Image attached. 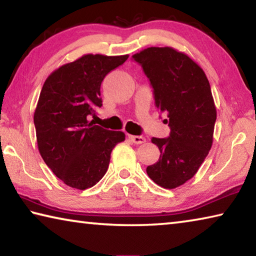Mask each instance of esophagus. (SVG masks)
Instances as JSON below:
<instances>
[{"instance_id":"1","label":"esophagus","mask_w":256,"mask_h":256,"mask_svg":"<svg viewBox=\"0 0 256 256\" xmlns=\"http://www.w3.org/2000/svg\"><path fill=\"white\" fill-rule=\"evenodd\" d=\"M128 138L136 144H142L146 142V138L142 136H128Z\"/></svg>"}]
</instances>
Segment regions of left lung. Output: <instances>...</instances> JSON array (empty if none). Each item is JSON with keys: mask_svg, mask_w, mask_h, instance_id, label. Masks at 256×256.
I'll list each match as a JSON object with an SVG mask.
<instances>
[{"mask_svg": "<svg viewBox=\"0 0 256 256\" xmlns=\"http://www.w3.org/2000/svg\"><path fill=\"white\" fill-rule=\"evenodd\" d=\"M154 88L158 110L167 114L166 138H152L160 157L146 174L164 188H176L196 174L214 142L216 110L209 80L196 62L172 47L134 54Z\"/></svg>", "mask_w": 256, "mask_h": 256, "instance_id": "8db88e82", "label": "left lung"}]
</instances>
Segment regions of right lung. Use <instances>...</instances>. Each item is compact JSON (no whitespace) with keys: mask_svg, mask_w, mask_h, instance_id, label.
Segmentation results:
<instances>
[{"mask_svg":"<svg viewBox=\"0 0 256 256\" xmlns=\"http://www.w3.org/2000/svg\"><path fill=\"white\" fill-rule=\"evenodd\" d=\"M128 55L86 54L56 68L42 86L34 114L38 150L45 164L70 188H92L108 170L114 146L125 140L94 120L102 106L100 86Z\"/></svg>","mask_w":256,"mask_h":256,"instance_id":"right-lung-1","label":"right lung"}]
</instances>
